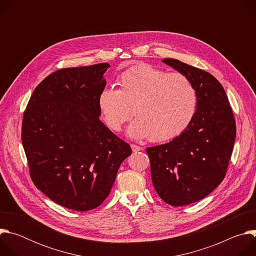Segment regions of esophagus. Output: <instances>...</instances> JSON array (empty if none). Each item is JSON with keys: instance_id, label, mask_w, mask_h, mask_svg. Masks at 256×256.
<instances>
[{"instance_id": "1", "label": "esophagus", "mask_w": 256, "mask_h": 256, "mask_svg": "<svg viewBox=\"0 0 256 256\" xmlns=\"http://www.w3.org/2000/svg\"><path fill=\"white\" fill-rule=\"evenodd\" d=\"M130 147H132V152H138V151L142 150V147H140V146H136V144H130Z\"/></svg>"}]
</instances>
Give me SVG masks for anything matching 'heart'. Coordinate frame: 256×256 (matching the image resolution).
Here are the masks:
<instances>
[{
  "label": "heart",
  "instance_id": "1",
  "mask_svg": "<svg viewBox=\"0 0 256 256\" xmlns=\"http://www.w3.org/2000/svg\"><path fill=\"white\" fill-rule=\"evenodd\" d=\"M118 90L103 88L97 105L106 126L118 132L132 114L128 134L152 142L171 140L192 122L198 95L192 81L180 72H167L150 64H138L118 78Z\"/></svg>",
  "mask_w": 256,
  "mask_h": 256
}]
</instances>
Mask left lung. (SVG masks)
Returning <instances> with one entry per match:
<instances>
[{
  "instance_id": "obj_1",
  "label": "left lung",
  "mask_w": 256,
  "mask_h": 256,
  "mask_svg": "<svg viewBox=\"0 0 256 256\" xmlns=\"http://www.w3.org/2000/svg\"><path fill=\"white\" fill-rule=\"evenodd\" d=\"M162 62L186 75L198 95L190 124L169 142L147 148L157 194L165 202L181 206L202 200L221 184L236 126L226 92L212 75L178 60Z\"/></svg>"
}]
</instances>
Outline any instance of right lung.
Wrapping results in <instances>:
<instances>
[{
  "label": "right lung",
  "instance_id": "right-lung-1",
  "mask_svg": "<svg viewBox=\"0 0 256 256\" xmlns=\"http://www.w3.org/2000/svg\"><path fill=\"white\" fill-rule=\"evenodd\" d=\"M102 62L56 70L33 91L21 140L35 186L56 204L89 210L108 196L130 144L100 120Z\"/></svg>",
  "mask_w": 256,
  "mask_h": 256
}]
</instances>
